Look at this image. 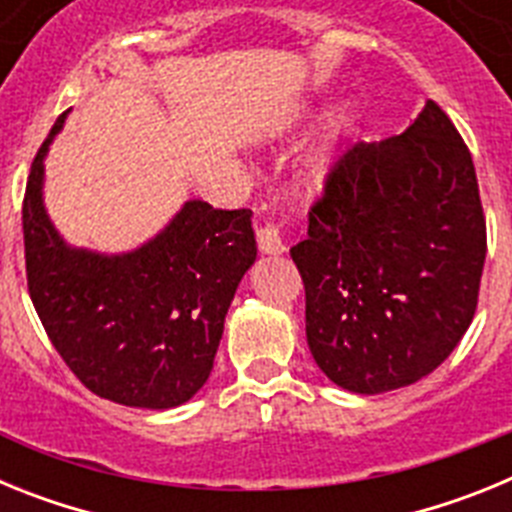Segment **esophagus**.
<instances>
[{
  "label": "esophagus",
  "mask_w": 512,
  "mask_h": 512,
  "mask_svg": "<svg viewBox=\"0 0 512 512\" xmlns=\"http://www.w3.org/2000/svg\"><path fill=\"white\" fill-rule=\"evenodd\" d=\"M256 241H259V248L264 253H284L287 246L282 241V230L277 225H264V228L256 230Z\"/></svg>",
  "instance_id": "esophagus-1"
}]
</instances>
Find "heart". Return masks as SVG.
Wrapping results in <instances>:
<instances>
[{"label": "heart", "instance_id": "1", "mask_svg": "<svg viewBox=\"0 0 512 512\" xmlns=\"http://www.w3.org/2000/svg\"><path fill=\"white\" fill-rule=\"evenodd\" d=\"M328 166H330V156L328 151H318V153H312L310 161H307L305 166V176L310 179V182H323V176L328 174Z\"/></svg>", "mask_w": 512, "mask_h": 512}]
</instances>
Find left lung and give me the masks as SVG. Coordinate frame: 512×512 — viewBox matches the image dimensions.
Masks as SVG:
<instances>
[{"instance_id": "left-lung-1", "label": "left lung", "mask_w": 512, "mask_h": 512, "mask_svg": "<svg viewBox=\"0 0 512 512\" xmlns=\"http://www.w3.org/2000/svg\"><path fill=\"white\" fill-rule=\"evenodd\" d=\"M289 253L330 382L379 395L441 366L472 323L487 253L472 153L449 115L428 99L405 133L348 148Z\"/></svg>"}]
</instances>
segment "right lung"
I'll return each instance as SVG.
<instances>
[{"mask_svg":"<svg viewBox=\"0 0 512 512\" xmlns=\"http://www.w3.org/2000/svg\"><path fill=\"white\" fill-rule=\"evenodd\" d=\"M63 120L35 153L22 202L30 300L87 390L128 408H176L210 377L230 300L256 261L251 210L192 200L130 253L66 246L43 207V158Z\"/></svg>","mask_w":512,"mask_h":512,"instance_id":"add662e5","label":"right lung"}]
</instances>
